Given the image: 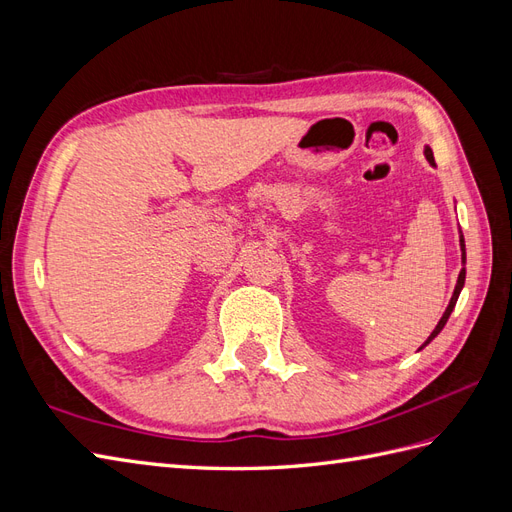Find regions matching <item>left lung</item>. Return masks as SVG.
Returning a JSON list of instances; mask_svg holds the SVG:
<instances>
[{"label": "left lung", "instance_id": "1", "mask_svg": "<svg viewBox=\"0 0 512 512\" xmlns=\"http://www.w3.org/2000/svg\"><path fill=\"white\" fill-rule=\"evenodd\" d=\"M425 156H427V160L433 164V153H431V149H429V147L425 149ZM461 256H463V262H466V243H463V237H461ZM463 282H466V269H461V273H459V280H457V286H455V292H453V297H451V303H448L444 316H442V318H440V322H438V327L433 329V333L427 337V342H425L423 346H427V344L431 342V339L436 337V335L444 329V324H446L448 316H451V312L455 309V303H457V299H459V292H461V288H463Z\"/></svg>", "mask_w": 512, "mask_h": 512}]
</instances>
